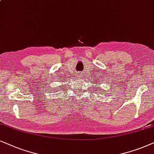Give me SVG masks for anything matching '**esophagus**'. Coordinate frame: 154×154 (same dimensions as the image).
Instances as JSON below:
<instances>
[{
	"instance_id": "1",
	"label": "esophagus",
	"mask_w": 154,
	"mask_h": 154,
	"mask_svg": "<svg viewBox=\"0 0 154 154\" xmlns=\"http://www.w3.org/2000/svg\"><path fill=\"white\" fill-rule=\"evenodd\" d=\"M77 77H79V78H80V77H82L81 74H78V75H77Z\"/></svg>"
}]
</instances>
